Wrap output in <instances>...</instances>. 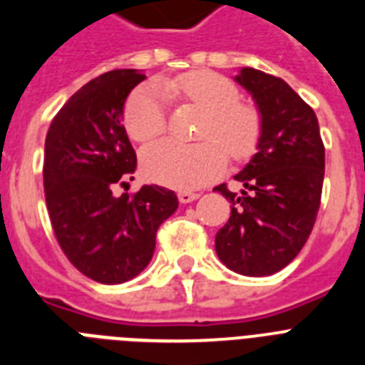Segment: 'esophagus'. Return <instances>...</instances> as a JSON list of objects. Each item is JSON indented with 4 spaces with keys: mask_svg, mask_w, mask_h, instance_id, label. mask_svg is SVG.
Wrapping results in <instances>:
<instances>
[{
    "mask_svg": "<svg viewBox=\"0 0 365 365\" xmlns=\"http://www.w3.org/2000/svg\"><path fill=\"white\" fill-rule=\"evenodd\" d=\"M178 199L182 205H189V202H193V200L199 199V193H191V191H180L178 193Z\"/></svg>",
    "mask_w": 365,
    "mask_h": 365,
    "instance_id": "obj_1",
    "label": "esophagus"
}]
</instances>
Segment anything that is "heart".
<instances>
[{
	"label": "heart",
	"instance_id": "b5f03b06",
	"mask_svg": "<svg viewBox=\"0 0 365 365\" xmlns=\"http://www.w3.org/2000/svg\"><path fill=\"white\" fill-rule=\"evenodd\" d=\"M182 100L205 111L199 140L183 145L160 142L142 153L143 174L172 189H197L220 176L229 159H250L259 145L263 119L259 110L240 102L239 88L214 71H191L140 88L125 108V128L134 142L149 143L166 128L165 98Z\"/></svg>",
	"mask_w": 365,
	"mask_h": 365
}]
</instances>
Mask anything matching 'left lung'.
Segmentation results:
<instances>
[{"instance_id": "obj_1", "label": "left lung", "mask_w": 365, "mask_h": 365, "mask_svg": "<svg viewBox=\"0 0 365 365\" xmlns=\"http://www.w3.org/2000/svg\"><path fill=\"white\" fill-rule=\"evenodd\" d=\"M235 81L263 119L257 153L235 176L240 195L214 187L231 202L216 235L223 265L244 277H269L305 246L317 222L324 182V143L311 106L280 77L240 68Z\"/></svg>"}]
</instances>
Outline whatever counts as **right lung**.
I'll return each instance as SVG.
<instances>
[{
  "mask_svg": "<svg viewBox=\"0 0 365 365\" xmlns=\"http://www.w3.org/2000/svg\"><path fill=\"white\" fill-rule=\"evenodd\" d=\"M140 70H113L83 85L51 123L43 183L54 235L76 269L100 284L138 277L155 252V235L176 212L174 191L143 185L115 197L134 180L136 153L123 126Z\"/></svg>",
  "mask_w": 365,
  "mask_h": 365,
  "instance_id": "right-lung-1",
  "label": "right lung"
}]
</instances>
